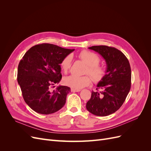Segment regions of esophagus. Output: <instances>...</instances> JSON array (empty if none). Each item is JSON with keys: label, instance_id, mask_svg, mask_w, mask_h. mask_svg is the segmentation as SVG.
Here are the masks:
<instances>
[{"label": "esophagus", "instance_id": "1", "mask_svg": "<svg viewBox=\"0 0 151 151\" xmlns=\"http://www.w3.org/2000/svg\"><path fill=\"white\" fill-rule=\"evenodd\" d=\"M71 91L72 92H79L81 91V89H74V88H71Z\"/></svg>", "mask_w": 151, "mask_h": 151}]
</instances>
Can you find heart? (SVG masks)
I'll return each instance as SVG.
<instances>
[{
	"label": "heart",
	"mask_w": 151,
	"mask_h": 151,
	"mask_svg": "<svg viewBox=\"0 0 151 151\" xmlns=\"http://www.w3.org/2000/svg\"><path fill=\"white\" fill-rule=\"evenodd\" d=\"M78 57L87 64L84 73L89 74L94 82L98 83L104 78L106 74V70L105 67L99 64L100 58L97 54L84 50L79 54ZM72 58L70 55H68L62 59L60 65L63 72L67 73L69 70L72 65ZM63 82L65 85L72 88L81 89L89 85L91 83V79L88 75L82 76L70 75L65 77Z\"/></svg>",
	"instance_id": "b5f03b06"
}]
</instances>
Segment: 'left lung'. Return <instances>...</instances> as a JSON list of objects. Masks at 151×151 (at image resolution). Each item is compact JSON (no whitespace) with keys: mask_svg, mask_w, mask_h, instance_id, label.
I'll return each instance as SVG.
<instances>
[{"mask_svg":"<svg viewBox=\"0 0 151 151\" xmlns=\"http://www.w3.org/2000/svg\"><path fill=\"white\" fill-rule=\"evenodd\" d=\"M98 52L106 61V74L92 91L86 108L94 115L104 116L119 109L131 88V68L126 56L114 47L99 45L89 47ZM99 88L100 91H98Z\"/></svg>","mask_w":151,"mask_h":151,"instance_id":"obj_1","label":"left lung"}]
</instances>
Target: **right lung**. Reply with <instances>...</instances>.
I'll use <instances>...</instances> for the list:
<instances>
[{"label":"right lung","mask_w":151,"mask_h":151,"mask_svg":"<svg viewBox=\"0 0 151 151\" xmlns=\"http://www.w3.org/2000/svg\"><path fill=\"white\" fill-rule=\"evenodd\" d=\"M74 50L53 44H39L28 50L20 60L18 84L24 101L36 113L49 115L65 105L69 87L59 86L53 91L50 88L62 79L60 63Z\"/></svg>","instance_id":"add662e5"}]
</instances>
